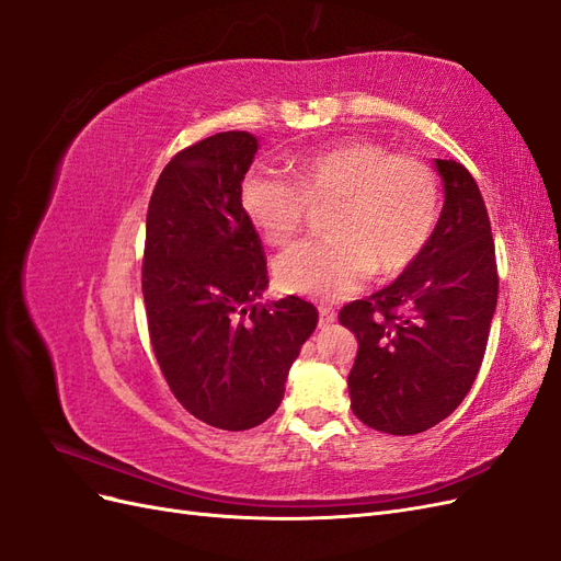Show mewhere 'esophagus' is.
Returning a JSON list of instances; mask_svg holds the SVG:
<instances>
[{
  "mask_svg": "<svg viewBox=\"0 0 561 561\" xmlns=\"http://www.w3.org/2000/svg\"><path fill=\"white\" fill-rule=\"evenodd\" d=\"M318 316H320V320H318L320 328H330L336 320V311L332 307H318Z\"/></svg>",
  "mask_w": 561,
  "mask_h": 561,
  "instance_id": "34e87169",
  "label": "esophagus"
}]
</instances>
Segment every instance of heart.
Returning <instances> with one entry per match:
<instances>
[{
    "mask_svg": "<svg viewBox=\"0 0 561 561\" xmlns=\"http://www.w3.org/2000/svg\"><path fill=\"white\" fill-rule=\"evenodd\" d=\"M295 182L268 171L245 173L241 210L268 245H287L311 208H325L332 236L285 250L274 274L285 293L342 299L377 274L410 268L428 248L439 222L443 192L433 165L393 154L375 140H348L304 154Z\"/></svg>",
    "mask_w": 561,
    "mask_h": 561,
    "instance_id": "obj_1",
    "label": "heart"
}]
</instances>
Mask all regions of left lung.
<instances>
[{
	"instance_id": "1",
	"label": "left lung",
	"mask_w": 561,
	"mask_h": 561,
	"mask_svg": "<svg viewBox=\"0 0 561 561\" xmlns=\"http://www.w3.org/2000/svg\"><path fill=\"white\" fill-rule=\"evenodd\" d=\"M445 208L421 257L339 322L358 336L351 410L365 426L416 435L447 419L478 377L499 299L496 248L478 182L439 161Z\"/></svg>"
}]
</instances>
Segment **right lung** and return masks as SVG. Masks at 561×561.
<instances>
[{"label":"right lung","mask_w":561,"mask_h":561,"mask_svg":"<svg viewBox=\"0 0 561 561\" xmlns=\"http://www.w3.org/2000/svg\"><path fill=\"white\" fill-rule=\"evenodd\" d=\"M257 151L245 130L184 147L157 180L147 210L142 297L149 342L178 402L222 431L260 426L318 322L295 295L260 304L266 254L239 203Z\"/></svg>","instance_id":"add662e5"}]
</instances>
